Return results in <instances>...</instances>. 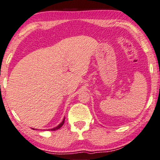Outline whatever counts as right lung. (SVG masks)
<instances>
[{"instance_id": "obj_1", "label": "right lung", "mask_w": 160, "mask_h": 160, "mask_svg": "<svg viewBox=\"0 0 160 160\" xmlns=\"http://www.w3.org/2000/svg\"><path fill=\"white\" fill-rule=\"evenodd\" d=\"M65 118H64V119H63V121H62V123H59V125H58L57 127H55V128H51V131H55V130H57V129H59V128H60L62 127V126H63V124H64V123H65ZM33 129H34V128H33Z\"/></svg>"}]
</instances>
